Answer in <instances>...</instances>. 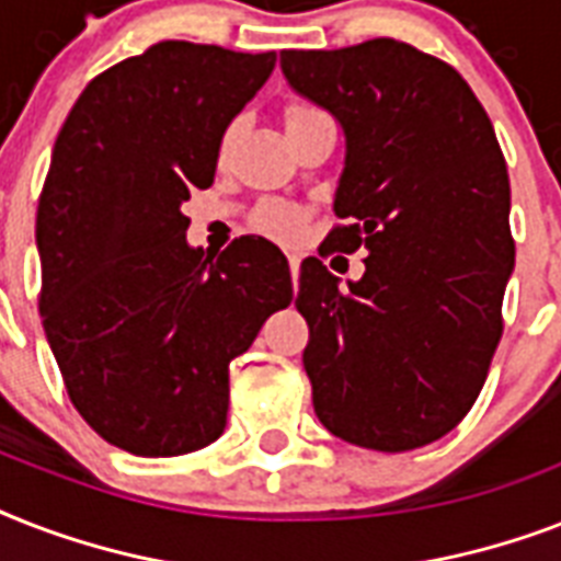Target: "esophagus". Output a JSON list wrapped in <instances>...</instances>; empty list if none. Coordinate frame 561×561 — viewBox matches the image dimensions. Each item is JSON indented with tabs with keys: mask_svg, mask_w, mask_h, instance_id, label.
<instances>
[{
	"mask_svg": "<svg viewBox=\"0 0 561 561\" xmlns=\"http://www.w3.org/2000/svg\"><path fill=\"white\" fill-rule=\"evenodd\" d=\"M288 264H290V276H294V282H297V273H299V255L290 253V255H288Z\"/></svg>",
	"mask_w": 561,
	"mask_h": 561,
	"instance_id": "34e87169",
	"label": "esophagus"
}]
</instances>
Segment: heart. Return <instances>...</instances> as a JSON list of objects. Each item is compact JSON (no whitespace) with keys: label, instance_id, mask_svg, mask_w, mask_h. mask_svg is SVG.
Returning <instances> with one entry per match:
<instances>
[{"label":"heart","instance_id":"b5f03b06","mask_svg":"<svg viewBox=\"0 0 561 561\" xmlns=\"http://www.w3.org/2000/svg\"><path fill=\"white\" fill-rule=\"evenodd\" d=\"M314 118H325V113L314 104H308V101H294L285 110V127L294 130L299 125H308V122H314ZM232 136H236V125H229L220 136V151L227 153L229 145H232ZM255 227L262 229L264 236L279 238V241H297L302 227H306V215L294 206H282V203H271V206H264L259 215H255Z\"/></svg>","mask_w":561,"mask_h":561}]
</instances>
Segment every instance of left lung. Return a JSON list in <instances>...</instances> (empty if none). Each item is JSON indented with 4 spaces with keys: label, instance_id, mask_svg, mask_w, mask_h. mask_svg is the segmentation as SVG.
<instances>
[{
    "label": "left lung",
    "instance_id": "8db88e82",
    "mask_svg": "<svg viewBox=\"0 0 561 561\" xmlns=\"http://www.w3.org/2000/svg\"><path fill=\"white\" fill-rule=\"evenodd\" d=\"M282 72L346 136V224L325 244L369 253L350 288L320 259L299 267L314 413L360 448H422L469 413L504 332L515 241L495 127L454 66L399 39L290 48Z\"/></svg>",
    "mask_w": 561,
    "mask_h": 561
}]
</instances>
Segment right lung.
Wrapping results in <instances>:
<instances>
[{"label": "right lung", "mask_w": 561, "mask_h": 561, "mask_svg": "<svg viewBox=\"0 0 561 561\" xmlns=\"http://www.w3.org/2000/svg\"><path fill=\"white\" fill-rule=\"evenodd\" d=\"M273 66L276 51L162 39L92 78L57 134L37 206L39 317L75 410L139 457L224 434L229 360L294 299L279 247L244 236L203 255L183 215Z\"/></svg>", "instance_id": "right-lung-1"}]
</instances>
